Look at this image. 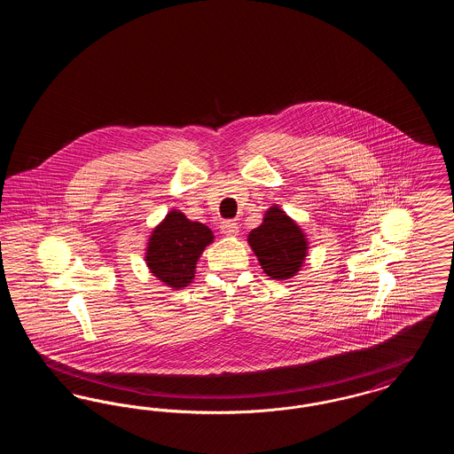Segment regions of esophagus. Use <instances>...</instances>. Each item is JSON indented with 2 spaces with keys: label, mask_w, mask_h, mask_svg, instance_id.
Masks as SVG:
<instances>
[{
  "label": "esophagus",
  "mask_w": 454,
  "mask_h": 454,
  "mask_svg": "<svg viewBox=\"0 0 454 454\" xmlns=\"http://www.w3.org/2000/svg\"><path fill=\"white\" fill-rule=\"evenodd\" d=\"M221 233L226 235V237H237V223H233V221H224V223H221Z\"/></svg>",
  "instance_id": "34e87169"
}]
</instances>
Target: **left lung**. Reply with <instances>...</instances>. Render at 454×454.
<instances>
[{
	"mask_svg": "<svg viewBox=\"0 0 454 454\" xmlns=\"http://www.w3.org/2000/svg\"><path fill=\"white\" fill-rule=\"evenodd\" d=\"M248 245L263 272L276 281L298 276L309 250V241L301 226L278 204L270 206L260 226L250 231Z\"/></svg>",
	"mask_w": 454,
	"mask_h": 454,
	"instance_id": "1",
	"label": "left lung"
}]
</instances>
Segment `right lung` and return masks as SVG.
Listing matches in <instances>:
<instances>
[{
  "mask_svg": "<svg viewBox=\"0 0 454 454\" xmlns=\"http://www.w3.org/2000/svg\"><path fill=\"white\" fill-rule=\"evenodd\" d=\"M215 241L213 231L172 209L154 228L146 243L145 262L153 276L175 291L194 281L195 267L206 247Z\"/></svg>",
  "mask_w": 454,
  "mask_h": 454,
  "instance_id": "add662e5",
  "label": "right lung"
}]
</instances>
